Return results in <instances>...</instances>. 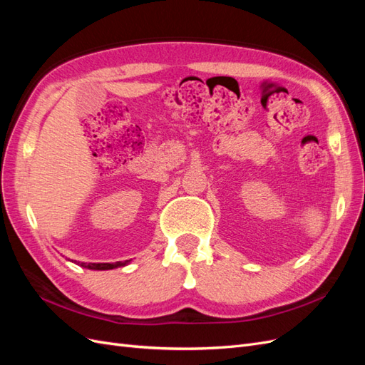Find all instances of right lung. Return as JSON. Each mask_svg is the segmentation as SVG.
<instances>
[{
  "label": "right lung",
  "instance_id": "add662e5",
  "mask_svg": "<svg viewBox=\"0 0 365 365\" xmlns=\"http://www.w3.org/2000/svg\"><path fill=\"white\" fill-rule=\"evenodd\" d=\"M130 260H125V262H115V263H85V262H76L77 264H81L82 268L86 269H94V271H108V269H114V268H120V267H126Z\"/></svg>",
  "mask_w": 365,
  "mask_h": 365
}]
</instances>
